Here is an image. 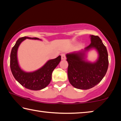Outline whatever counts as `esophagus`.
Returning <instances> with one entry per match:
<instances>
[{
  "instance_id": "esophagus-1",
  "label": "esophagus",
  "mask_w": 121,
  "mask_h": 121,
  "mask_svg": "<svg viewBox=\"0 0 121 121\" xmlns=\"http://www.w3.org/2000/svg\"><path fill=\"white\" fill-rule=\"evenodd\" d=\"M61 59H62V60H66V56L65 54H61Z\"/></svg>"
}]
</instances>
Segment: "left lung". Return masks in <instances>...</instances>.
<instances>
[{
	"instance_id": "obj_1",
	"label": "left lung",
	"mask_w": 121,
	"mask_h": 121,
	"mask_svg": "<svg viewBox=\"0 0 121 121\" xmlns=\"http://www.w3.org/2000/svg\"><path fill=\"white\" fill-rule=\"evenodd\" d=\"M91 43L85 51L95 48L99 57L96 62L90 63L84 59V52L73 53L66 55L68 63V76L70 83L80 89H89L97 85L106 74L108 68V54L102 40L97 35H91Z\"/></svg>"
}]
</instances>
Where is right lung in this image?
Wrapping results in <instances>:
<instances>
[{
  "mask_svg": "<svg viewBox=\"0 0 121 121\" xmlns=\"http://www.w3.org/2000/svg\"><path fill=\"white\" fill-rule=\"evenodd\" d=\"M26 39H38L37 38L24 36L19 38L13 47L10 55V68L12 74L20 85L28 89L39 91L43 89L49 85L52 79L54 69L60 62L61 57L59 55L54 59L49 60L39 69L33 72L26 73L19 67L17 60V50L19 46Z\"/></svg>",
  "mask_w": 121,
  "mask_h": 121,
  "instance_id": "1",
  "label": "right lung"
}]
</instances>
